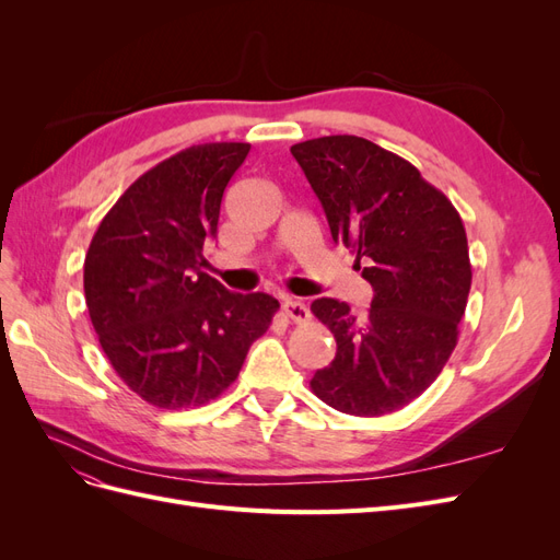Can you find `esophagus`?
Segmentation results:
<instances>
[{
  "mask_svg": "<svg viewBox=\"0 0 560 560\" xmlns=\"http://www.w3.org/2000/svg\"><path fill=\"white\" fill-rule=\"evenodd\" d=\"M282 313H284V317H290L292 322H296V325H303V322L311 317V311L306 308V303L299 301V299H292V296L282 299Z\"/></svg>",
  "mask_w": 560,
  "mask_h": 560,
  "instance_id": "1",
  "label": "esophagus"
}]
</instances>
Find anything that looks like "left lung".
Listing matches in <instances>:
<instances>
[{
  "mask_svg": "<svg viewBox=\"0 0 560 560\" xmlns=\"http://www.w3.org/2000/svg\"><path fill=\"white\" fill-rule=\"evenodd\" d=\"M292 156L334 243L352 247L374 290L362 317L343 301H313V315L336 338V358L315 371L311 387L341 413H393L425 393L457 343L471 287L463 219L409 161L358 135L299 142Z\"/></svg>",
  "mask_w": 560,
  "mask_h": 560,
  "instance_id": "1",
  "label": "left lung"
}]
</instances>
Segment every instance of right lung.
<instances>
[{
  "label": "right lung",
  "instance_id": "1",
  "mask_svg": "<svg viewBox=\"0 0 560 560\" xmlns=\"http://www.w3.org/2000/svg\"><path fill=\"white\" fill-rule=\"evenodd\" d=\"M245 142L196 144L135 179L100 222L83 292L107 360L159 409L208 404L238 378L280 303L235 294L202 273L219 208Z\"/></svg>",
  "mask_w": 560,
  "mask_h": 560
}]
</instances>
